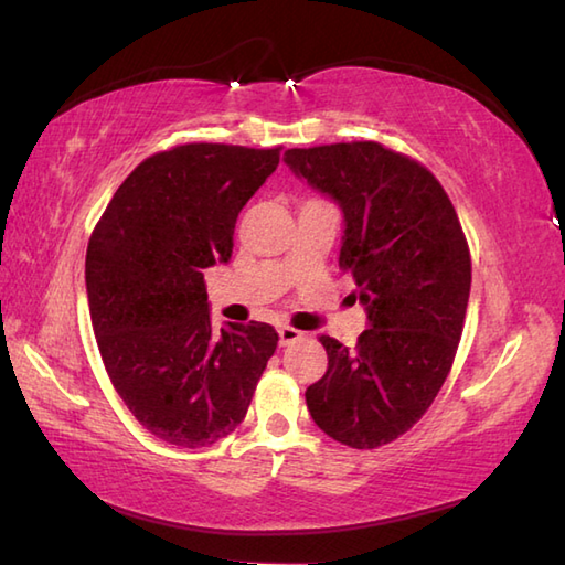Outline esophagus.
Masks as SVG:
<instances>
[{
	"label": "esophagus",
	"instance_id": "1",
	"mask_svg": "<svg viewBox=\"0 0 565 565\" xmlns=\"http://www.w3.org/2000/svg\"><path fill=\"white\" fill-rule=\"evenodd\" d=\"M301 338H303L301 330H296L291 326H281L279 328V345H291V342L301 340Z\"/></svg>",
	"mask_w": 565,
	"mask_h": 565
}]
</instances>
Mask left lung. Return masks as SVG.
<instances>
[{"mask_svg": "<svg viewBox=\"0 0 565 565\" xmlns=\"http://www.w3.org/2000/svg\"><path fill=\"white\" fill-rule=\"evenodd\" d=\"M284 161L340 207V267L367 313L358 348L320 338L328 370L306 390L308 412L338 444H392L434 404L458 350L472 276L456 207L422 163L374 141Z\"/></svg>", "mask_w": 565, "mask_h": 565, "instance_id": "8db88e82", "label": "left lung"}]
</instances>
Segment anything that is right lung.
I'll list each match as a JSON object with an SVG mask.
<instances>
[{
	"instance_id": "obj_1",
	"label": "right lung",
	"mask_w": 565,
	"mask_h": 565,
	"mask_svg": "<svg viewBox=\"0 0 565 565\" xmlns=\"http://www.w3.org/2000/svg\"><path fill=\"white\" fill-rule=\"evenodd\" d=\"M279 149L185 143L141 161L117 188L85 257L99 355L137 422L203 448L245 418L279 335L267 323L215 330L203 269L227 264L239 210Z\"/></svg>"
}]
</instances>
